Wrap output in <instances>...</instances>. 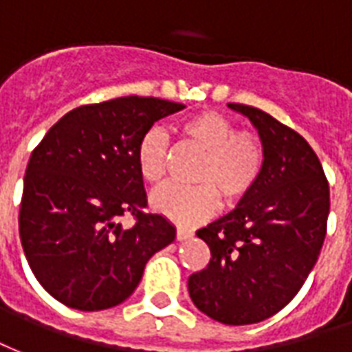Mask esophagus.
Here are the masks:
<instances>
[{
  "instance_id": "34e87169",
  "label": "esophagus",
  "mask_w": 352,
  "mask_h": 352,
  "mask_svg": "<svg viewBox=\"0 0 352 352\" xmlns=\"http://www.w3.org/2000/svg\"><path fill=\"white\" fill-rule=\"evenodd\" d=\"M193 236V230H189V229H182V227H178L176 229V240H187V238H191Z\"/></svg>"
}]
</instances>
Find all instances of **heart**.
I'll return each mask as SVG.
<instances>
[{
	"label": "heart",
	"mask_w": 352,
	"mask_h": 352,
	"mask_svg": "<svg viewBox=\"0 0 352 352\" xmlns=\"http://www.w3.org/2000/svg\"><path fill=\"white\" fill-rule=\"evenodd\" d=\"M184 142L202 151L195 168L199 186L159 187L151 195V208L179 225H197L217 212L219 195L234 204L257 186L264 170V150L257 137L242 133L229 118L204 110L179 123ZM138 173L148 184L163 182L168 170V137L161 127H151L137 146Z\"/></svg>",
	"instance_id": "1"
}]
</instances>
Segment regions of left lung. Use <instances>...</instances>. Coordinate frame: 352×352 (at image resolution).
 Returning a JSON list of instances; mask_svg holds the SVG:
<instances>
[{"label": "left lung", "mask_w": 352, "mask_h": 352, "mask_svg": "<svg viewBox=\"0 0 352 352\" xmlns=\"http://www.w3.org/2000/svg\"><path fill=\"white\" fill-rule=\"evenodd\" d=\"M258 131L264 170L238 206L197 230L210 248L189 296L223 324H253L281 311L313 270L327 236L330 189L306 138L276 118L229 102Z\"/></svg>", "instance_id": "left-lung-1"}]
</instances>
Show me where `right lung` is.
<instances>
[{"label":"right lung","instance_id":"1","mask_svg":"<svg viewBox=\"0 0 352 352\" xmlns=\"http://www.w3.org/2000/svg\"><path fill=\"white\" fill-rule=\"evenodd\" d=\"M186 109L155 97H118L71 110L33 150L24 176L18 229L35 278L80 311L127 300L153 253L176 229L146 212L137 146L161 118ZM133 214L135 225L119 223Z\"/></svg>","mask_w":352,"mask_h":352}]
</instances>
